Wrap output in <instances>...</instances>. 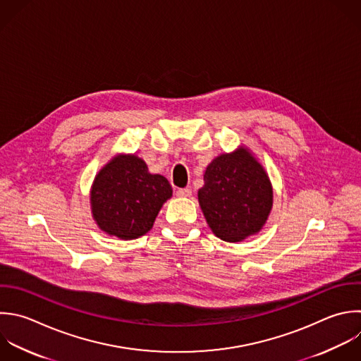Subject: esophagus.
Returning <instances> with one entry per match:
<instances>
[{
	"label": "esophagus",
	"mask_w": 361,
	"mask_h": 361,
	"mask_svg": "<svg viewBox=\"0 0 361 361\" xmlns=\"http://www.w3.org/2000/svg\"><path fill=\"white\" fill-rule=\"evenodd\" d=\"M176 195L180 197H189L192 195L190 188H183V189H176Z\"/></svg>",
	"instance_id": "1"
}]
</instances>
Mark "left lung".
<instances>
[{
    "mask_svg": "<svg viewBox=\"0 0 361 361\" xmlns=\"http://www.w3.org/2000/svg\"><path fill=\"white\" fill-rule=\"evenodd\" d=\"M197 197L212 231L233 243L258 233L272 207L268 175L247 149L213 159Z\"/></svg>",
    "mask_w": 361,
    "mask_h": 361,
    "instance_id": "left-lung-1",
    "label": "left lung"
}]
</instances>
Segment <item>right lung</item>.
Wrapping results in <instances>:
<instances>
[{
    "label": "right lung",
    "instance_id": "add662e5",
    "mask_svg": "<svg viewBox=\"0 0 361 361\" xmlns=\"http://www.w3.org/2000/svg\"><path fill=\"white\" fill-rule=\"evenodd\" d=\"M172 188L162 175L148 172L135 155H120L96 176L92 188V212L99 227L110 235L133 240L152 228Z\"/></svg>",
    "mask_w": 361,
    "mask_h": 361
}]
</instances>
